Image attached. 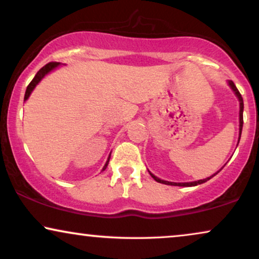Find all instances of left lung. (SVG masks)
<instances>
[{"mask_svg":"<svg viewBox=\"0 0 259 259\" xmlns=\"http://www.w3.org/2000/svg\"><path fill=\"white\" fill-rule=\"evenodd\" d=\"M228 86H230L231 88H232V91L234 92V94H235V97L238 98V100H239V139H238V143H239V141H240V136H241V130H243V123H244V120H243V112H244V101H243V98H241V94L239 93V91L237 90V87H235V84H234V82L233 81H228ZM222 169V168H221ZM221 169H219V171L217 172V173H214V175L212 176H210V177H208V178H205V179H199V181H195V182H189V183H175V182H168V181H163V179H160V178H158V177L156 176H154L152 172L150 171H148L149 172V175L153 177V179L154 181H156L158 183H161V184H166V185H173V186H196V185H198V184H203V183H205V182H208L209 179H211L212 177L214 176H217L219 172L221 171Z\"/></svg>","mask_w":259,"mask_h":259,"instance_id":"8db88e82","label":"left lung"}]
</instances>
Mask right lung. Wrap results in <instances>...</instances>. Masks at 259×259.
<instances>
[{
  "mask_svg": "<svg viewBox=\"0 0 259 259\" xmlns=\"http://www.w3.org/2000/svg\"><path fill=\"white\" fill-rule=\"evenodd\" d=\"M60 65H62V63H60V62H51V63H48L47 65H44V67H42L41 69L39 70L37 74H35V76L33 77V80L31 81V83H29L28 86H27V88H26L24 101H26V100L28 99L29 96H31V94H32V92L34 91V88L37 87V84H38L39 82H40V81L42 80V78H44L45 76H47L48 74H50L51 71H54L55 69H57V68L60 67ZM110 158H111V153L109 154V158H107L106 162H105V165H104L103 169H101V172H103V171H105V169H106L107 165H109Z\"/></svg>",
  "mask_w": 259,
  "mask_h": 259,
  "instance_id": "add662e5",
  "label": "right lung"
}]
</instances>
